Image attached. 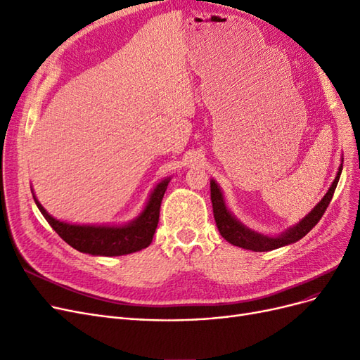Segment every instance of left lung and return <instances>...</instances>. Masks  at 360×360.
<instances>
[{"instance_id":"obj_1","label":"left lung","mask_w":360,"mask_h":360,"mask_svg":"<svg viewBox=\"0 0 360 360\" xmlns=\"http://www.w3.org/2000/svg\"><path fill=\"white\" fill-rule=\"evenodd\" d=\"M341 172H342V163L340 165V168H338L336 177L332 181L329 191L326 192V195L321 198V201L315 205L314 209L307 216H304L302 221H299L296 225L287 228L284 233H281L278 236L261 234L258 231L250 230V228H248L246 225H243L240 221H238L237 217L230 212V209L226 207L221 186L212 179L210 180V198H212V204H213V214H214L217 230H219L221 236L228 243H231L238 248H243V249L254 250V252H267V250H274V249H278L282 246L296 243L297 240H300V238L307 236L321 219V216L324 214L329 202L332 201L336 184H338V181H340V177H341Z\"/></svg>"}]
</instances>
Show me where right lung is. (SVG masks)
<instances>
[{
    "mask_svg": "<svg viewBox=\"0 0 360 360\" xmlns=\"http://www.w3.org/2000/svg\"><path fill=\"white\" fill-rule=\"evenodd\" d=\"M171 177L160 180L141 212L134 221L123 225H79L58 221L51 216L36 198L32 192V198L36 201L40 213L45 216L48 224L53 228L64 242L84 254L97 257H120L147 248L153 240L155 231L159 222L160 202L165 193Z\"/></svg>",
    "mask_w": 360,
    "mask_h": 360,
    "instance_id": "add662e5",
    "label": "right lung"
}]
</instances>
